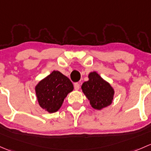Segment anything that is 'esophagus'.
Instances as JSON below:
<instances>
[{"label":"esophagus","instance_id":"34e87169","mask_svg":"<svg viewBox=\"0 0 151 151\" xmlns=\"http://www.w3.org/2000/svg\"><path fill=\"white\" fill-rule=\"evenodd\" d=\"M74 88H75L76 90H78L80 88V84L78 83H74Z\"/></svg>","mask_w":151,"mask_h":151}]
</instances>
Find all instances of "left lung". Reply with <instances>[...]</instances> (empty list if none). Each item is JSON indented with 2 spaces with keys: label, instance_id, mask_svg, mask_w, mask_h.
Returning a JSON list of instances; mask_svg holds the SVG:
<instances>
[{
  "label": "left lung",
  "instance_id": "8db88e82",
  "mask_svg": "<svg viewBox=\"0 0 151 151\" xmlns=\"http://www.w3.org/2000/svg\"><path fill=\"white\" fill-rule=\"evenodd\" d=\"M88 80L82 84L81 89L94 109L102 110L112 104L114 88L96 71L88 73Z\"/></svg>",
  "mask_w": 151,
  "mask_h": 151
}]
</instances>
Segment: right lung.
<instances>
[{"label":"right lung","instance_id":"add662e5","mask_svg":"<svg viewBox=\"0 0 151 151\" xmlns=\"http://www.w3.org/2000/svg\"><path fill=\"white\" fill-rule=\"evenodd\" d=\"M73 90L70 80L58 70L52 71L35 87L38 105L49 113L58 111L65 97Z\"/></svg>","mask_w":151,"mask_h":151}]
</instances>
